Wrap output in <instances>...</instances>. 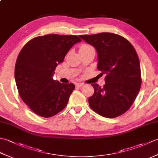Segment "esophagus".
Masks as SVG:
<instances>
[{"label":"esophagus","instance_id":"1","mask_svg":"<svg viewBox=\"0 0 158 158\" xmlns=\"http://www.w3.org/2000/svg\"><path fill=\"white\" fill-rule=\"evenodd\" d=\"M84 85H85L84 83H77L76 86L78 87V88H81V87L84 86Z\"/></svg>","mask_w":158,"mask_h":158}]
</instances>
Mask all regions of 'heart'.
I'll return each instance as SVG.
<instances>
[{
    "mask_svg": "<svg viewBox=\"0 0 158 158\" xmlns=\"http://www.w3.org/2000/svg\"><path fill=\"white\" fill-rule=\"evenodd\" d=\"M92 49H94V48L92 45L84 43V44H82L81 46H80L79 52H80V53H81L83 52H88V51H89V50H92Z\"/></svg>",
    "mask_w": 158,
    "mask_h": 158,
    "instance_id": "b5f03b06",
    "label": "heart"
}]
</instances>
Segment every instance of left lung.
<instances>
[{"label":"left lung","instance_id":"1","mask_svg":"<svg viewBox=\"0 0 158 158\" xmlns=\"http://www.w3.org/2000/svg\"><path fill=\"white\" fill-rule=\"evenodd\" d=\"M98 53V66L106 74L103 87L92 83L94 94L88 98L91 109L108 118L122 115L132 106L140 91L142 79L135 49L123 36L110 32L80 35Z\"/></svg>","mask_w":158,"mask_h":158}]
</instances>
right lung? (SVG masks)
<instances>
[{"label":"right lung","mask_w":158,"mask_h":158,"mask_svg":"<svg viewBox=\"0 0 158 158\" xmlns=\"http://www.w3.org/2000/svg\"><path fill=\"white\" fill-rule=\"evenodd\" d=\"M80 41L77 35L51 34L30 40L20 51L15 66L16 85L23 102L36 115L50 117L66 106L75 85L61 83L53 75L69 49Z\"/></svg>","instance_id":"right-lung-1"}]
</instances>
